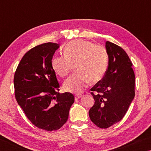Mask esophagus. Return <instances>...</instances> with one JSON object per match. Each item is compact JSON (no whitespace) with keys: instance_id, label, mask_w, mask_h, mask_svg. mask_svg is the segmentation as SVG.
<instances>
[{"instance_id":"1","label":"esophagus","mask_w":151,"mask_h":151,"mask_svg":"<svg viewBox=\"0 0 151 151\" xmlns=\"http://www.w3.org/2000/svg\"><path fill=\"white\" fill-rule=\"evenodd\" d=\"M82 96H83V95H82L81 94H75V100H78V99H80Z\"/></svg>"}]
</instances>
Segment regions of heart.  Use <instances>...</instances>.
<instances>
[{
  "instance_id": "heart-1",
  "label": "heart",
  "mask_w": 151,
  "mask_h": 151,
  "mask_svg": "<svg viewBox=\"0 0 151 151\" xmlns=\"http://www.w3.org/2000/svg\"><path fill=\"white\" fill-rule=\"evenodd\" d=\"M108 65L106 48L82 39L66 45L64 56H55L51 61L53 70L62 77L68 76L73 66L76 73L66 79L63 87L66 91L80 93L87 84L94 83L103 78Z\"/></svg>"
}]
</instances>
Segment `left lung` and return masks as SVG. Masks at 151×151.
<instances>
[{
  "label": "left lung",
  "instance_id": "obj_1",
  "mask_svg": "<svg viewBox=\"0 0 151 151\" xmlns=\"http://www.w3.org/2000/svg\"><path fill=\"white\" fill-rule=\"evenodd\" d=\"M108 67L103 78L91 88L94 104L89 110L92 122L107 129L121 121L133 100L135 76L132 63L121 47L106 42Z\"/></svg>",
  "mask_w": 151,
  "mask_h": 151
}]
</instances>
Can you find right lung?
<instances>
[{"label":"right lung","mask_w":151,"mask_h":151,"mask_svg":"<svg viewBox=\"0 0 151 151\" xmlns=\"http://www.w3.org/2000/svg\"><path fill=\"white\" fill-rule=\"evenodd\" d=\"M57 43L32 48L22 58L14 76V95L28 119L40 129L57 131L67 121L75 101L70 93H59L60 85L51 65Z\"/></svg>","instance_id":"obj_1"}]
</instances>
